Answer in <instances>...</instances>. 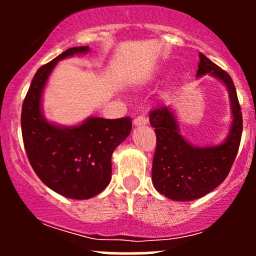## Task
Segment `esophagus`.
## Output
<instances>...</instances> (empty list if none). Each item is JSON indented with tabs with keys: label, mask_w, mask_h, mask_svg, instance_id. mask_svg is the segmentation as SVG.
<instances>
[{
	"label": "esophagus",
	"mask_w": 256,
	"mask_h": 256,
	"mask_svg": "<svg viewBox=\"0 0 256 256\" xmlns=\"http://www.w3.org/2000/svg\"><path fill=\"white\" fill-rule=\"evenodd\" d=\"M146 122H148V120L144 116H138L136 118L134 119V126H142V125H146Z\"/></svg>",
	"instance_id": "esophagus-1"
}]
</instances>
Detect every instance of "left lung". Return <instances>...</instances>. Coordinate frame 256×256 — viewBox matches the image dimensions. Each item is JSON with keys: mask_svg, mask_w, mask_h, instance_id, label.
<instances>
[{"mask_svg": "<svg viewBox=\"0 0 256 256\" xmlns=\"http://www.w3.org/2000/svg\"><path fill=\"white\" fill-rule=\"evenodd\" d=\"M207 73L222 82L230 96L232 124L222 144L204 148L190 144L180 134L174 112L168 106H160L149 114L156 134L152 184L158 192L174 201H192L219 186L228 177L240 148L243 120L234 82L228 72L200 52L196 77Z\"/></svg>", "mask_w": 256, "mask_h": 256, "instance_id": "left-lung-1", "label": "left lung"}]
</instances>
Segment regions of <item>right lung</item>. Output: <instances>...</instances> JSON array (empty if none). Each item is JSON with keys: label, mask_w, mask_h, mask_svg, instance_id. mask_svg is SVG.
Masks as SVG:
<instances>
[{"label": "right lung", "mask_w": 256, "mask_h": 256, "mask_svg": "<svg viewBox=\"0 0 256 256\" xmlns=\"http://www.w3.org/2000/svg\"><path fill=\"white\" fill-rule=\"evenodd\" d=\"M89 50L88 46H73L40 67L22 110V140L32 168L46 186L74 200L94 198L110 184L112 154L132 128L128 116H90L70 128L52 124L43 116V89L58 61Z\"/></svg>", "instance_id": "1"}]
</instances>
